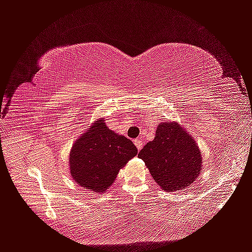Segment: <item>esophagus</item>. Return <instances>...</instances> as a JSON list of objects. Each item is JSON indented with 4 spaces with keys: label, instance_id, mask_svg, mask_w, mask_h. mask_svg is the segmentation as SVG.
Wrapping results in <instances>:
<instances>
[{
    "label": "esophagus",
    "instance_id": "34e87169",
    "mask_svg": "<svg viewBox=\"0 0 252 252\" xmlns=\"http://www.w3.org/2000/svg\"><path fill=\"white\" fill-rule=\"evenodd\" d=\"M134 145H136V147L138 148V150H141L142 147H144V139L142 138H137L134 139Z\"/></svg>",
    "mask_w": 252,
    "mask_h": 252
}]
</instances>
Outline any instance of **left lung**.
Wrapping results in <instances>:
<instances>
[{
	"label": "left lung",
	"mask_w": 252,
	"mask_h": 252,
	"mask_svg": "<svg viewBox=\"0 0 252 252\" xmlns=\"http://www.w3.org/2000/svg\"><path fill=\"white\" fill-rule=\"evenodd\" d=\"M153 179L165 191L185 189L201 170V153L192 137L178 122L157 126L156 137L138 154Z\"/></svg>",
	"instance_id": "1"
}]
</instances>
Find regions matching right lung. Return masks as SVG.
I'll list each match as a JSON object with an SVG mask.
<instances>
[{
  "label": "right lung",
  "mask_w": 252,
  "mask_h": 252,
  "mask_svg": "<svg viewBox=\"0 0 252 252\" xmlns=\"http://www.w3.org/2000/svg\"><path fill=\"white\" fill-rule=\"evenodd\" d=\"M138 154L130 139L108 129L104 119L95 121L77 139L70 152V174L79 186L104 192L127 160Z\"/></svg>",
  "instance_id": "right-lung-1"
}]
</instances>
